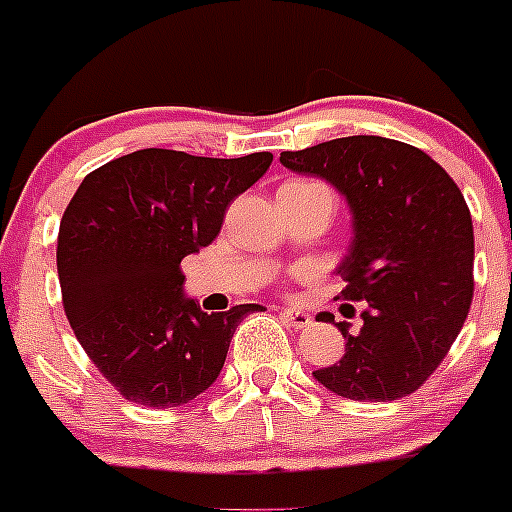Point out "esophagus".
Listing matches in <instances>:
<instances>
[{"label":"esophagus","instance_id":"1","mask_svg":"<svg viewBox=\"0 0 512 512\" xmlns=\"http://www.w3.org/2000/svg\"><path fill=\"white\" fill-rule=\"evenodd\" d=\"M282 317H285V322L292 329H304V327H309V324H312V317H309L304 309H297V307H285V309H282Z\"/></svg>","mask_w":512,"mask_h":512}]
</instances>
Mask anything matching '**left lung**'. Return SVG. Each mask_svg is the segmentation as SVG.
<instances>
[{
    "instance_id": "8db88e82",
    "label": "left lung",
    "mask_w": 512,
    "mask_h": 512,
    "mask_svg": "<svg viewBox=\"0 0 512 512\" xmlns=\"http://www.w3.org/2000/svg\"><path fill=\"white\" fill-rule=\"evenodd\" d=\"M347 198L354 240L337 267L342 299L366 302L344 356L314 379L352 401L414 394L456 342L473 299V220L463 193L431 156L381 136H349L280 153ZM334 319V317H332Z\"/></svg>"
}]
</instances>
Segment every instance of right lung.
<instances>
[{
    "mask_svg": "<svg viewBox=\"0 0 512 512\" xmlns=\"http://www.w3.org/2000/svg\"><path fill=\"white\" fill-rule=\"evenodd\" d=\"M272 153L203 158L143 148L84 178L59 225L56 270L76 339L123 399L183 406L215 384L247 312L185 297L183 257L218 237L225 210Z\"/></svg>",
    "mask_w": 512,
    "mask_h": 512,
    "instance_id": "obj_1",
    "label": "right lung"
}]
</instances>
